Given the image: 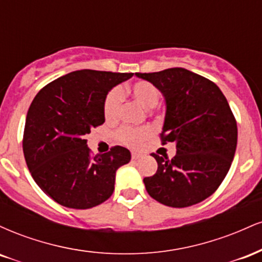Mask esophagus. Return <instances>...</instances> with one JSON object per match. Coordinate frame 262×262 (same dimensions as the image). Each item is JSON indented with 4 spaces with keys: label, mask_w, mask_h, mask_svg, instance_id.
Here are the masks:
<instances>
[{
    "label": "esophagus",
    "mask_w": 262,
    "mask_h": 262,
    "mask_svg": "<svg viewBox=\"0 0 262 262\" xmlns=\"http://www.w3.org/2000/svg\"><path fill=\"white\" fill-rule=\"evenodd\" d=\"M141 156H143V154H141V152L132 151V159H133V160H138V159L141 158Z\"/></svg>",
    "instance_id": "esophagus-1"
}]
</instances>
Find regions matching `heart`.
I'll use <instances>...</instances> for the list:
<instances>
[{"mask_svg":"<svg viewBox=\"0 0 262 262\" xmlns=\"http://www.w3.org/2000/svg\"><path fill=\"white\" fill-rule=\"evenodd\" d=\"M122 92L118 89H114L107 95L103 104V112L107 121H114L118 117L119 108L122 102ZM132 97L144 108H152L159 101L158 89L148 82V81H137L133 85L125 89ZM151 134L150 128H122L118 133L119 140L123 144L129 146H139L144 143Z\"/></svg>","mask_w":262,"mask_h":262,"instance_id":"obj_1","label":"heart"}]
</instances>
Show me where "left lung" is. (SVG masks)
<instances>
[{
	"mask_svg": "<svg viewBox=\"0 0 262 262\" xmlns=\"http://www.w3.org/2000/svg\"><path fill=\"white\" fill-rule=\"evenodd\" d=\"M135 76L152 83L165 100L162 144L175 141L176 155L151 154L155 175L143 180L165 206L183 208L208 198L223 182L236 150V122L221 89L182 68Z\"/></svg>",
	"mask_w": 262,
	"mask_h": 262,
	"instance_id": "8db88e82",
	"label": "left lung"
}]
</instances>
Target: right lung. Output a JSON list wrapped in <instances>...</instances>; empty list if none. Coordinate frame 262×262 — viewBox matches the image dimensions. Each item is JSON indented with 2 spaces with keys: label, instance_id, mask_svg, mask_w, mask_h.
<instances>
[{
  "label": "right lung",
  "instance_id": "obj_1",
  "mask_svg": "<svg viewBox=\"0 0 262 262\" xmlns=\"http://www.w3.org/2000/svg\"><path fill=\"white\" fill-rule=\"evenodd\" d=\"M132 76L74 71L43 87L33 100L23 137L27 166L41 191L61 206L87 209L112 196L117 170L130 161V151L114 146L91 158L85 135L104 123L108 92Z\"/></svg>",
  "mask_w": 262,
  "mask_h": 262
}]
</instances>
